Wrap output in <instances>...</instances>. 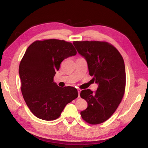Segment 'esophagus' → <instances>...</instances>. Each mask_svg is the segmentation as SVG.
I'll use <instances>...</instances> for the list:
<instances>
[{"label":"esophagus","mask_w":148,"mask_h":148,"mask_svg":"<svg viewBox=\"0 0 148 148\" xmlns=\"http://www.w3.org/2000/svg\"><path fill=\"white\" fill-rule=\"evenodd\" d=\"M81 89H78V97H80V96H79V94H80V92H81Z\"/></svg>","instance_id":"esophagus-1"}]
</instances>
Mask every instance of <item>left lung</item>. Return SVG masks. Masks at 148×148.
I'll use <instances>...</instances> for the list:
<instances>
[{"label":"left lung","instance_id":"obj_1","mask_svg":"<svg viewBox=\"0 0 148 148\" xmlns=\"http://www.w3.org/2000/svg\"><path fill=\"white\" fill-rule=\"evenodd\" d=\"M79 54L86 59L92 81L98 84L95 92L84 89L80 96L88 103L82 111V119L97 125L108 120L117 109L124 96L126 73L123 59L119 51L106 41H74Z\"/></svg>","mask_w":148,"mask_h":148}]
</instances>
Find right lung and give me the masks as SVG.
I'll return each instance as SVG.
<instances>
[{
  "label": "right lung",
  "mask_w": 148,
  "mask_h": 148,
  "mask_svg": "<svg viewBox=\"0 0 148 148\" xmlns=\"http://www.w3.org/2000/svg\"><path fill=\"white\" fill-rule=\"evenodd\" d=\"M76 54L72 43L56 39L38 40L26 49L19 66L21 91L26 105L36 117L56 120L65 106L77 98L75 88H60L53 80L61 62Z\"/></svg>",
  "instance_id": "obj_1"
}]
</instances>
